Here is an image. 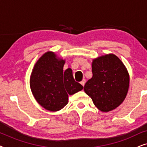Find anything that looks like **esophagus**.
<instances>
[{
	"label": "esophagus",
	"mask_w": 147,
	"mask_h": 147,
	"mask_svg": "<svg viewBox=\"0 0 147 147\" xmlns=\"http://www.w3.org/2000/svg\"><path fill=\"white\" fill-rule=\"evenodd\" d=\"M80 84H81L83 86H84V85H85V84H86V80L85 79L82 80V81L80 82Z\"/></svg>",
	"instance_id": "obj_1"
}]
</instances>
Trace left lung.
Listing matches in <instances>:
<instances>
[{"label":"left lung","instance_id":"obj_1","mask_svg":"<svg viewBox=\"0 0 147 147\" xmlns=\"http://www.w3.org/2000/svg\"><path fill=\"white\" fill-rule=\"evenodd\" d=\"M93 76L84 86V92L102 112L118 107L125 99L129 88L130 77L122 61L109 53L93 59Z\"/></svg>","mask_w":147,"mask_h":147}]
</instances>
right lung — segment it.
I'll return each mask as SVG.
<instances>
[{
	"mask_svg": "<svg viewBox=\"0 0 147 147\" xmlns=\"http://www.w3.org/2000/svg\"><path fill=\"white\" fill-rule=\"evenodd\" d=\"M65 60L47 51L37 60L30 77L32 94L42 107L51 112L61 110L68 103V95L83 89L76 82L71 68L63 70Z\"/></svg>",
	"mask_w": 147,
	"mask_h": 147,
	"instance_id": "add662e5",
	"label": "right lung"
}]
</instances>
